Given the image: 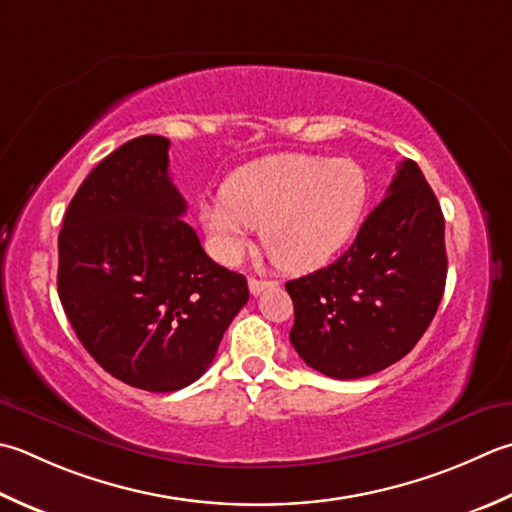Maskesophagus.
<instances>
[{
  "label": "esophagus",
  "instance_id": "34e87169",
  "mask_svg": "<svg viewBox=\"0 0 512 512\" xmlns=\"http://www.w3.org/2000/svg\"><path fill=\"white\" fill-rule=\"evenodd\" d=\"M275 282H268V279H255V277H250L248 279V290H250V295H259L262 293V290H266L268 286H273Z\"/></svg>",
  "mask_w": 512,
  "mask_h": 512
}]
</instances>
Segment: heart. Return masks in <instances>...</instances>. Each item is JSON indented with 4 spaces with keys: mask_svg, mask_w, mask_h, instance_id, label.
Instances as JSON below:
<instances>
[{
    "mask_svg": "<svg viewBox=\"0 0 512 512\" xmlns=\"http://www.w3.org/2000/svg\"><path fill=\"white\" fill-rule=\"evenodd\" d=\"M366 199V173L353 159L286 153L237 168L222 195L199 206V224L222 264L239 262L250 233L262 226L275 266L306 273L346 244Z\"/></svg>",
    "mask_w": 512,
    "mask_h": 512,
    "instance_id": "b5f03b06",
    "label": "heart"
}]
</instances>
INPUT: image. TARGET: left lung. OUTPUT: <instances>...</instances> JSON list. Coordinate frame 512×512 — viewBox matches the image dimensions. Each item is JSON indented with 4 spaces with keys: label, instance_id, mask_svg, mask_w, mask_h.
<instances>
[{
    "label": "left lung",
    "instance_id": "obj_1",
    "mask_svg": "<svg viewBox=\"0 0 512 512\" xmlns=\"http://www.w3.org/2000/svg\"><path fill=\"white\" fill-rule=\"evenodd\" d=\"M444 215L413 159L333 262L293 279L290 344L335 379L379 373L408 355L433 322L446 286Z\"/></svg>",
    "mask_w": 512,
    "mask_h": 512
}]
</instances>
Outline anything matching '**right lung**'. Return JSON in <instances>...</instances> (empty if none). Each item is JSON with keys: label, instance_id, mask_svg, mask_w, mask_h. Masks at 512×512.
<instances>
[{"label": "right lung", "instance_id": "add662e5", "mask_svg": "<svg viewBox=\"0 0 512 512\" xmlns=\"http://www.w3.org/2000/svg\"><path fill=\"white\" fill-rule=\"evenodd\" d=\"M166 137L142 135L90 170L59 230L57 293L106 373L173 393L206 373L248 302L246 277L210 259L182 215Z\"/></svg>", "mask_w": 512, "mask_h": 512}]
</instances>
